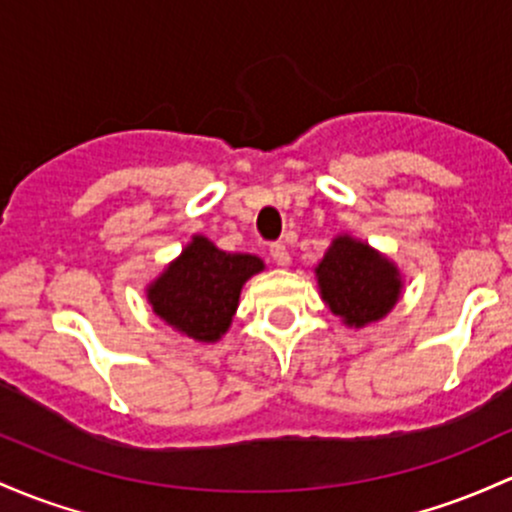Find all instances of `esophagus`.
<instances>
[{"label": "esophagus", "mask_w": 512, "mask_h": 512, "mask_svg": "<svg viewBox=\"0 0 512 512\" xmlns=\"http://www.w3.org/2000/svg\"><path fill=\"white\" fill-rule=\"evenodd\" d=\"M269 257H272V260L277 262L279 267H286L291 262L289 250H286L284 243H272V245H269Z\"/></svg>", "instance_id": "34e87169"}]
</instances>
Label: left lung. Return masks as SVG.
I'll return each instance as SVG.
<instances>
[{"label":"left lung","mask_w":512,"mask_h":512,"mask_svg":"<svg viewBox=\"0 0 512 512\" xmlns=\"http://www.w3.org/2000/svg\"><path fill=\"white\" fill-rule=\"evenodd\" d=\"M316 277L330 311L355 328L386 316L401 294L398 269L372 247L347 235L328 247Z\"/></svg>","instance_id":"left-lung-1"}]
</instances>
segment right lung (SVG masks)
Instances as JSON below:
<instances>
[{
  "label": "right lung",
  "instance_id": "add662e5",
  "mask_svg": "<svg viewBox=\"0 0 512 512\" xmlns=\"http://www.w3.org/2000/svg\"><path fill=\"white\" fill-rule=\"evenodd\" d=\"M262 269L260 257L230 255L204 235H194L182 257L150 286L148 301L172 328L199 342H213L228 330L243 284Z\"/></svg>",
  "mask_w": 512,
  "mask_h": 512
}]
</instances>
